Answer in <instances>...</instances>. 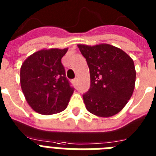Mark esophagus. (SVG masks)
Masks as SVG:
<instances>
[{
  "mask_svg": "<svg viewBox=\"0 0 156 156\" xmlns=\"http://www.w3.org/2000/svg\"><path fill=\"white\" fill-rule=\"evenodd\" d=\"M73 84L74 86L78 85V79H77V78H74V79H73Z\"/></svg>",
  "mask_w": 156,
  "mask_h": 156,
  "instance_id": "34e87169",
  "label": "esophagus"
}]
</instances>
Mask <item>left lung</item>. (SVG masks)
Masks as SVG:
<instances>
[{
	"mask_svg": "<svg viewBox=\"0 0 156 156\" xmlns=\"http://www.w3.org/2000/svg\"><path fill=\"white\" fill-rule=\"evenodd\" d=\"M90 69V87L83 97L90 113L102 117L116 115L134 90L136 71L128 54L112 45L78 44Z\"/></svg>",
	"mask_w": 156,
	"mask_h": 156,
	"instance_id": "obj_1",
	"label": "left lung"
}]
</instances>
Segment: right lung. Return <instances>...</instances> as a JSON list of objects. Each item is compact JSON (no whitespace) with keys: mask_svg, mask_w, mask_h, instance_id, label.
Returning a JSON list of instances; mask_svg holds the SVG:
<instances>
[{"mask_svg":"<svg viewBox=\"0 0 156 156\" xmlns=\"http://www.w3.org/2000/svg\"><path fill=\"white\" fill-rule=\"evenodd\" d=\"M67 51L68 48L40 50L21 66V87L28 104L38 113L51 115L67 108L74 90L61 63Z\"/></svg>","mask_w":156,"mask_h":156,"instance_id":"obj_1","label":"right lung"}]
</instances>
